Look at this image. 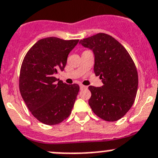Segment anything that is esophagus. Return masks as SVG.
<instances>
[{
  "label": "esophagus",
  "mask_w": 158,
  "mask_h": 158,
  "mask_svg": "<svg viewBox=\"0 0 158 158\" xmlns=\"http://www.w3.org/2000/svg\"><path fill=\"white\" fill-rule=\"evenodd\" d=\"M80 88H81V90H83V89H87V86H84L83 85V84H80Z\"/></svg>",
  "instance_id": "1"
}]
</instances>
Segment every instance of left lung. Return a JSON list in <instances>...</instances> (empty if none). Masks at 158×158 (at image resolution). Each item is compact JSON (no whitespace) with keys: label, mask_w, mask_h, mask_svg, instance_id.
Here are the masks:
<instances>
[{"label":"left lung","mask_w":158,"mask_h":158,"mask_svg":"<svg viewBox=\"0 0 158 158\" xmlns=\"http://www.w3.org/2000/svg\"><path fill=\"white\" fill-rule=\"evenodd\" d=\"M94 54V71L103 86H89L88 103L94 113L107 121H116L132 107L138 86V74L127 50L110 35L99 33L79 42Z\"/></svg>","instance_id":"8db88e82"}]
</instances>
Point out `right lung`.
Instances as JSON below:
<instances>
[{"label":"right lung","mask_w":158,"mask_h":158,"mask_svg":"<svg viewBox=\"0 0 158 158\" xmlns=\"http://www.w3.org/2000/svg\"><path fill=\"white\" fill-rule=\"evenodd\" d=\"M78 41L46 37L34 44L24 57L20 92L33 116L43 124H60L71 114L79 85L65 84L55 75L64 71L68 54Z\"/></svg>","instance_id":"obj_1"}]
</instances>
